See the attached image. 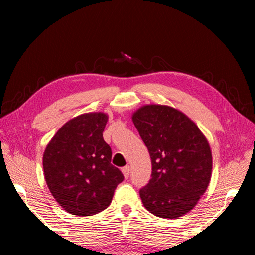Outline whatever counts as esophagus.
I'll return each instance as SVG.
<instances>
[{"label": "esophagus", "instance_id": "esophagus-1", "mask_svg": "<svg viewBox=\"0 0 255 255\" xmlns=\"http://www.w3.org/2000/svg\"><path fill=\"white\" fill-rule=\"evenodd\" d=\"M122 172H123V173H124V176H125V178L128 179L129 173H130V166L127 165V166L123 167V169H122Z\"/></svg>", "mask_w": 255, "mask_h": 255}]
</instances>
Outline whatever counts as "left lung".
Returning <instances> with one entry per match:
<instances>
[{
  "instance_id": "obj_1",
  "label": "left lung",
  "mask_w": 255,
  "mask_h": 255,
  "mask_svg": "<svg viewBox=\"0 0 255 255\" xmlns=\"http://www.w3.org/2000/svg\"><path fill=\"white\" fill-rule=\"evenodd\" d=\"M131 119L152 159V179L139 191L144 207L161 218L188 214L211 179L213 155L206 136L170 106H143Z\"/></svg>"
}]
</instances>
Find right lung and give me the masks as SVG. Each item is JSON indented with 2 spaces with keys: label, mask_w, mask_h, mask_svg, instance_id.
<instances>
[{
  "label": "right lung",
  "mask_w": 255,
  "mask_h": 255,
  "mask_svg": "<svg viewBox=\"0 0 255 255\" xmlns=\"http://www.w3.org/2000/svg\"><path fill=\"white\" fill-rule=\"evenodd\" d=\"M105 112H88L58 129L42 157L45 180L59 206L75 216H92L109 207L124 175L111 164L102 132Z\"/></svg>",
  "instance_id": "right-lung-1"
}]
</instances>
